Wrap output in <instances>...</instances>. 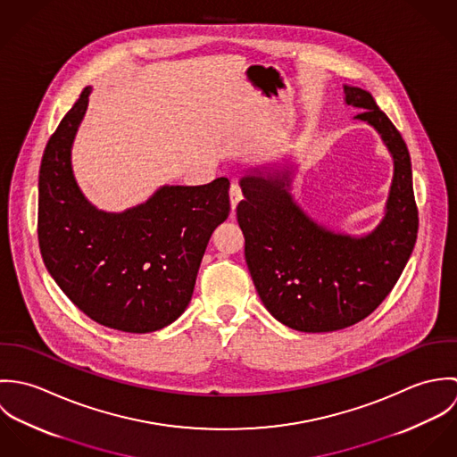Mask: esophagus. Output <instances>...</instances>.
I'll return each mask as SVG.
<instances>
[{
    "mask_svg": "<svg viewBox=\"0 0 457 457\" xmlns=\"http://www.w3.org/2000/svg\"><path fill=\"white\" fill-rule=\"evenodd\" d=\"M241 198H243V190H241L239 183L232 181V185H230V204H232V209H236V205L239 204Z\"/></svg>",
    "mask_w": 457,
    "mask_h": 457,
    "instance_id": "1",
    "label": "esophagus"
}]
</instances>
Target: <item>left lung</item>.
<instances>
[{"mask_svg":"<svg viewBox=\"0 0 457 457\" xmlns=\"http://www.w3.org/2000/svg\"><path fill=\"white\" fill-rule=\"evenodd\" d=\"M357 120L382 135L394 158V179L384 221L366 237L336 236L313 223L279 178H243L237 221L245 255L267 312L301 332H332L371 315L391 294L410 259L419 211L411 162L401 133L371 93L345 86Z\"/></svg>","mask_w":457,"mask_h":457,"instance_id":"obj_1","label":"left lung"}]
</instances>
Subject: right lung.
Segmentation results:
<instances>
[{"mask_svg": "<svg viewBox=\"0 0 457 457\" xmlns=\"http://www.w3.org/2000/svg\"><path fill=\"white\" fill-rule=\"evenodd\" d=\"M91 87L51 135L38 178V245L47 270L91 320L153 332L187 310L212 230L230 212L228 179L163 187L120 214L96 211L79 192L70 147Z\"/></svg>", "mask_w": 457, "mask_h": 457, "instance_id": "right-lung-1", "label": "right lung"}]
</instances>
